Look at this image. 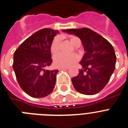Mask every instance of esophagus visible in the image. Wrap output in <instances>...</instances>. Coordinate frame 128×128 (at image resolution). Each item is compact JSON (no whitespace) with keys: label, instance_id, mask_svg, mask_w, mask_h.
Masks as SVG:
<instances>
[{"label":"esophagus","instance_id":"34e87169","mask_svg":"<svg viewBox=\"0 0 128 128\" xmlns=\"http://www.w3.org/2000/svg\"><path fill=\"white\" fill-rule=\"evenodd\" d=\"M59 70H62V69H68V67H59Z\"/></svg>","mask_w":128,"mask_h":128}]
</instances>
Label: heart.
<instances>
[{"label":"heart","mask_w":128,"mask_h":128,"mask_svg":"<svg viewBox=\"0 0 128 128\" xmlns=\"http://www.w3.org/2000/svg\"><path fill=\"white\" fill-rule=\"evenodd\" d=\"M68 41L74 47L78 48L80 46L82 42L80 38L75 36H69L68 37ZM61 40L59 38H54L50 45V52L53 56L57 55L60 51ZM78 61V57L76 54L66 55L63 54H60L54 58V62L57 66L60 67H68L74 65Z\"/></svg>","instance_id":"b5f03b06"}]
</instances>
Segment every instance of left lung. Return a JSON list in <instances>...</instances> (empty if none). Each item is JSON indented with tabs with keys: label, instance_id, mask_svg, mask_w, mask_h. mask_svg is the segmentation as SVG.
Returning a JSON list of instances; mask_svg holds the SVG:
<instances>
[{
	"label": "left lung",
	"instance_id": "obj_1",
	"mask_svg": "<svg viewBox=\"0 0 128 128\" xmlns=\"http://www.w3.org/2000/svg\"><path fill=\"white\" fill-rule=\"evenodd\" d=\"M80 39L84 54L80 62L82 68L72 78L74 89L80 93L93 95L106 86L115 68L116 55L113 46L107 39L89 28L63 30Z\"/></svg>",
	"mask_w": 128,
	"mask_h": 128
}]
</instances>
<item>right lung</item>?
<instances>
[{
	"label": "right lung",
	"instance_id": "obj_1",
	"mask_svg": "<svg viewBox=\"0 0 128 128\" xmlns=\"http://www.w3.org/2000/svg\"><path fill=\"white\" fill-rule=\"evenodd\" d=\"M59 33L43 28L27 38L14 52L13 68L20 88L34 98L49 95L55 87L58 70L46 68L51 65L50 45Z\"/></svg>",
	"mask_w": 128,
	"mask_h": 128
}]
</instances>
